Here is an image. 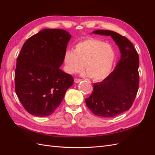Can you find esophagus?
Wrapping results in <instances>:
<instances>
[{
  "mask_svg": "<svg viewBox=\"0 0 155 155\" xmlns=\"http://www.w3.org/2000/svg\"><path fill=\"white\" fill-rule=\"evenodd\" d=\"M81 81V79H74V83H79Z\"/></svg>",
  "mask_w": 155,
  "mask_h": 155,
  "instance_id": "1",
  "label": "esophagus"
}]
</instances>
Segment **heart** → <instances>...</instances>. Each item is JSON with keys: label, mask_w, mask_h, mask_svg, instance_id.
Wrapping results in <instances>:
<instances>
[{"label": "heart", "mask_w": 155, "mask_h": 155, "mask_svg": "<svg viewBox=\"0 0 155 155\" xmlns=\"http://www.w3.org/2000/svg\"><path fill=\"white\" fill-rule=\"evenodd\" d=\"M114 59V50L110 45L93 38L79 41L74 50L65 51L63 57L68 74L81 72L85 66V75L94 81H102L108 77Z\"/></svg>", "instance_id": "obj_1"}]
</instances>
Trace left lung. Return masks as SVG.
Listing matches in <instances>:
<instances>
[{"label":"left lung","instance_id":"obj_1","mask_svg":"<svg viewBox=\"0 0 155 155\" xmlns=\"http://www.w3.org/2000/svg\"><path fill=\"white\" fill-rule=\"evenodd\" d=\"M94 34L110 36L118 46L120 59L115 69L100 83L94 84L86 105L93 114L110 118L128 110L135 99L139 85V57L133 44L113 31L98 30Z\"/></svg>","mask_w":155,"mask_h":155}]
</instances>
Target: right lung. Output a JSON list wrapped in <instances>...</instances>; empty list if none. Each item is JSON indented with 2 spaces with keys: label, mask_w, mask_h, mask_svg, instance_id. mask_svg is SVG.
<instances>
[{
  "label": "right lung",
  "mask_w": 155,
  "mask_h": 155,
  "mask_svg": "<svg viewBox=\"0 0 155 155\" xmlns=\"http://www.w3.org/2000/svg\"><path fill=\"white\" fill-rule=\"evenodd\" d=\"M71 37L64 30L44 29L23 45L17 59L15 92L30 114L51 115L73 85V78L59 68Z\"/></svg>",
  "instance_id": "1"
}]
</instances>
